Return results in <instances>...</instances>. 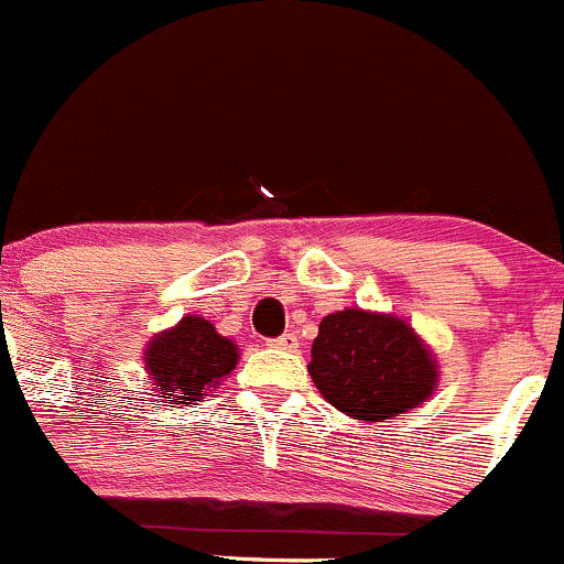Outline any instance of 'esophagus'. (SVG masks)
<instances>
[{"label": "esophagus", "instance_id": "esophagus-1", "mask_svg": "<svg viewBox=\"0 0 564 564\" xmlns=\"http://www.w3.org/2000/svg\"><path fill=\"white\" fill-rule=\"evenodd\" d=\"M271 348H280V350H295L299 348V337H295V334H282V337H276V339H271Z\"/></svg>", "mask_w": 564, "mask_h": 564}]
</instances>
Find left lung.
Returning a JSON list of instances; mask_svg holds the SVG:
<instances>
[{
    "instance_id": "obj_1",
    "label": "left lung",
    "mask_w": 564,
    "mask_h": 564,
    "mask_svg": "<svg viewBox=\"0 0 564 564\" xmlns=\"http://www.w3.org/2000/svg\"><path fill=\"white\" fill-rule=\"evenodd\" d=\"M306 370L334 409L365 422L416 409L438 381L431 348L403 317L365 310L323 317Z\"/></svg>"
}]
</instances>
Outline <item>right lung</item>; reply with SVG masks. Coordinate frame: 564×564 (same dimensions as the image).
Listing matches in <instances>:
<instances>
[{"mask_svg": "<svg viewBox=\"0 0 564 564\" xmlns=\"http://www.w3.org/2000/svg\"><path fill=\"white\" fill-rule=\"evenodd\" d=\"M236 365L238 345L199 315H186L177 326L155 334L144 350V370L159 398H170L172 405H194Z\"/></svg>", "mask_w": 564, "mask_h": 564, "instance_id": "obj_1", "label": "right lung"}]
</instances>
